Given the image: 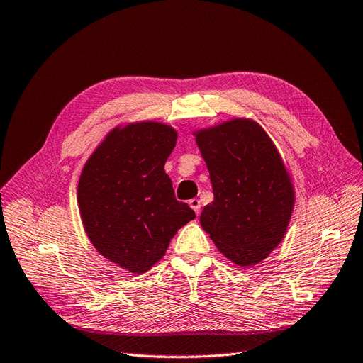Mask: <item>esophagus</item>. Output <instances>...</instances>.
Listing matches in <instances>:
<instances>
[{
    "instance_id": "1",
    "label": "esophagus",
    "mask_w": 363,
    "mask_h": 363,
    "mask_svg": "<svg viewBox=\"0 0 363 363\" xmlns=\"http://www.w3.org/2000/svg\"><path fill=\"white\" fill-rule=\"evenodd\" d=\"M189 203H190V207L194 210V213H196V215H199V211H201V201L194 198V199H191Z\"/></svg>"
}]
</instances>
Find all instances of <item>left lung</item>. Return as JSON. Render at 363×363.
Masks as SVG:
<instances>
[{"mask_svg": "<svg viewBox=\"0 0 363 363\" xmlns=\"http://www.w3.org/2000/svg\"><path fill=\"white\" fill-rule=\"evenodd\" d=\"M193 136L215 194L201 213L202 228L233 264L262 262L284 240L296 201L291 173L273 139L244 116L196 128Z\"/></svg>", "mask_w": 363, "mask_h": 363, "instance_id": "8db88e82", "label": "left lung"}]
</instances>
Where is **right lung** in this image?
I'll return each instance as SVG.
<instances>
[{"label":"right lung","mask_w":363,"mask_h":363,"mask_svg":"<svg viewBox=\"0 0 363 363\" xmlns=\"http://www.w3.org/2000/svg\"><path fill=\"white\" fill-rule=\"evenodd\" d=\"M178 139L160 121L113 127L89 156L78 182L82 227L96 252L132 274L164 257L178 230L196 218L176 201L164 165Z\"/></svg>","instance_id":"obj_1"}]
</instances>
